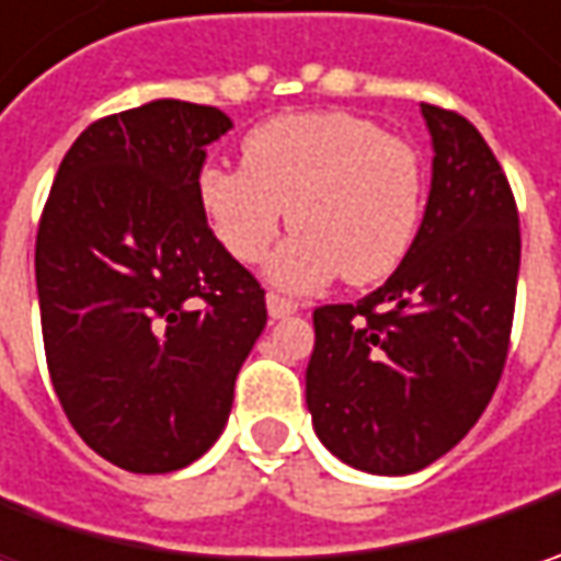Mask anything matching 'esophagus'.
<instances>
[{
  "label": "esophagus",
  "mask_w": 561,
  "mask_h": 561,
  "mask_svg": "<svg viewBox=\"0 0 561 561\" xmlns=\"http://www.w3.org/2000/svg\"><path fill=\"white\" fill-rule=\"evenodd\" d=\"M265 302H268L271 318H287V314L299 312V302H293V299H287V296H280V293L274 290L265 296Z\"/></svg>",
  "instance_id": "34e87169"
}]
</instances>
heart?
<instances>
[{"label": "heart", "mask_w": 561, "mask_h": 561, "mask_svg": "<svg viewBox=\"0 0 561 561\" xmlns=\"http://www.w3.org/2000/svg\"><path fill=\"white\" fill-rule=\"evenodd\" d=\"M243 168L208 164L196 181L221 247L255 265L280 227H296L271 259V277L314 290L343 277L368 287L399 268L424 205L419 149L353 112H293L252 127Z\"/></svg>", "instance_id": "obj_1"}]
</instances>
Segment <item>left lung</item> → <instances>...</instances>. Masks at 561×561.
<instances>
[{"mask_svg":"<svg viewBox=\"0 0 561 561\" xmlns=\"http://www.w3.org/2000/svg\"><path fill=\"white\" fill-rule=\"evenodd\" d=\"M434 178L415 243L383 287L318 306L306 402L318 440L371 474H412L481 419L508 356L518 208L459 112L421 102Z\"/></svg>","mask_w":561,"mask_h":561,"instance_id":"8db88e82","label":"left lung"}]
</instances>
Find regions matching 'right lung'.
<instances>
[{"label": "right lung", "instance_id": "right-lung-1", "mask_svg": "<svg viewBox=\"0 0 561 561\" xmlns=\"http://www.w3.org/2000/svg\"><path fill=\"white\" fill-rule=\"evenodd\" d=\"M230 118L156 99L93 121L36 230L46 365L83 443L134 474L196 462L265 331V290L211 233L196 181Z\"/></svg>", "mask_w": 561, "mask_h": 561}]
</instances>
